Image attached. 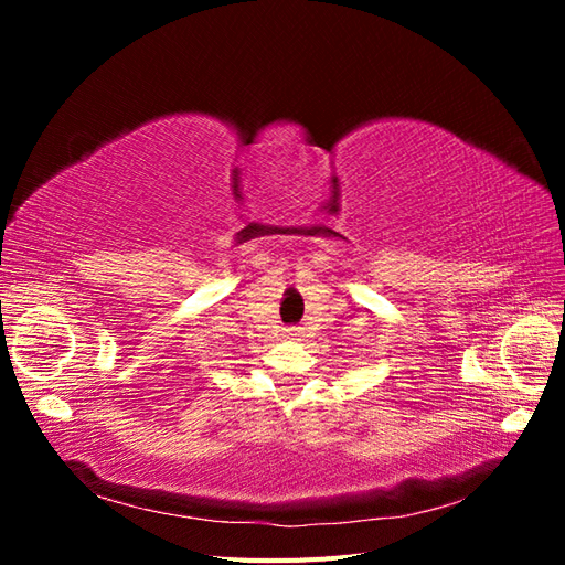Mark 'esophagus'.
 Wrapping results in <instances>:
<instances>
[{
	"instance_id": "esophagus-1",
	"label": "esophagus",
	"mask_w": 565,
	"mask_h": 565,
	"mask_svg": "<svg viewBox=\"0 0 565 565\" xmlns=\"http://www.w3.org/2000/svg\"><path fill=\"white\" fill-rule=\"evenodd\" d=\"M285 337L287 339H297V337H301V330L299 328H285Z\"/></svg>"
}]
</instances>
